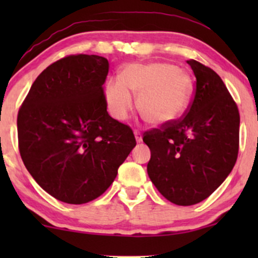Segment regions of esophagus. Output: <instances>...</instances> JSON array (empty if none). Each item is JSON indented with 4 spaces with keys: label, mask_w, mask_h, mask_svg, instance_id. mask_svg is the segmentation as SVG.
<instances>
[{
    "label": "esophagus",
    "mask_w": 258,
    "mask_h": 258,
    "mask_svg": "<svg viewBox=\"0 0 258 258\" xmlns=\"http://www.w3.org/2000/svg\"><path fill=\"white\" fill-rule=\"evenodd\" d=\"M135 137L137 142H142V133L139 131H135Z\"/></svg>",
    "instance_id": "1"
}]
</instances>
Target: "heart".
I'll return each instance as SVG.
<instances>
[{"label": "heart", "mask_w": 258, "mask_h": 258, "mask_svg": "<svg viewBox=\"0 0 258 258\" xmlns=\"http://www.w3.org/2000/svg\"><path fill=\"white\" fill-rule=\"evenodd\" d=\"M193 84L189 75L172 64H127L120 79L106 82V108L114 119H127L132 110V94H138L137 108L152 125H165L183 114L190 99Z\"/></svg>", "instance_id": "1"}]
</instances>
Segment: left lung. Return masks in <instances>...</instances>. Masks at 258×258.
<instances>
[{"label": "left lung", "instance_id": "8db88e82", "mask_svg": "<svg viewBox=\"0 0 258 258\" xmlns=\"http://www.w3.org/2000/svg\"><path fill=\"white\" fill-rule=\"evenodd\" d=\"M195 79L184 114L143 136L150 156L147 171L168 201L190 206L209 198L233 170L239 152L238 105L211 68L186 60Z\"/></svg>", "mask_w": 258, "mask_h": 258}]
</instances>
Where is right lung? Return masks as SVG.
Wrapping results in <instances>:
<instances>
[{"mask_svg":"<svg viewBox=\"0 0 258 258\" xmlns=\"http://www.w3.org/2000/svg\"><path fill=\"white\" fill-rule=\"evenodd\" d=\"M104 57L73 54L47 67L18 112L26 170L57 200L86 204L114 182L136 146L131 127L106 111Z\"/></svg>","mask_w":258,"mask_h":258,"instance_id":"add662e5","label":"right lung"}]
</instances>
